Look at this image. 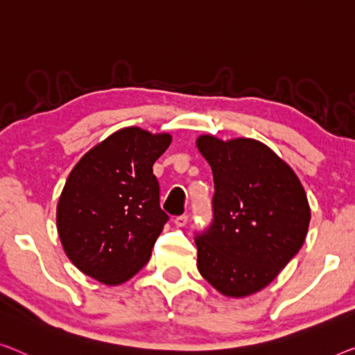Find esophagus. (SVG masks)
Instances as JSON below:
<instances>
[{"label": "esophagus", "mask_w": 355, "mask_h": 355, "mask_svg": "<svg viewBox=\"0 0 355 355\" xmlns=\"http://www.w3.org/2000/svg\"><path fill=\"white\" fill-rule=\"evenodd\" d=\"M187 223H188V216L187 215L177 216V218L173 220V225H175L177 228H183V226H187Z\"/></svg>", "instance_id": "esophagus-1"}]
</instances>
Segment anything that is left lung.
<instances>
[{"label":"left lung","mask_w":355,"mask_h":355,"mask_svg":"<svg viewBox=\"0 0 355 355\" xmlns=\"http://www.w3.org/2000/svg\"><path fill=\"white\" fill-rule=\"evenodd\" d=\"M214 173V221L196 237L198 269L216 292L245 298L268 287L304 244L308 196L292 167L255 139L204 134Z\"/></svg>","instance_id":"left-lung-1"}]
</instances>
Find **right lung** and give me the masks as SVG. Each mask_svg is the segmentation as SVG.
Segmentation results:
<instances>
[{
    "mask_svg": "<svg viewBox=\"0 0 355 355\" xmlns=\"http://www.w3.org/2000/svg\"><path fill=\"white\" fill-rule=\"evenodd\" d=\"M171 144L167 132L124 127L73 167L55 220L63 250L83 274L113 287L150 260L168 218L159 207L153 164Z\"/></svg>",
    "mask_w": 355,
    "mask_h": 355,
    "instance_id": "add662e5",
    "label": "right lung"
}]
</instances>
